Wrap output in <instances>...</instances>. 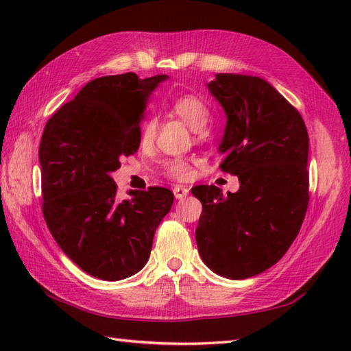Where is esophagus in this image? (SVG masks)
<instances>
[{
	"label": "esophagus",
	"instance_id": "34e87169",
	"mask_svg": "<svg viewBox=\"0 0 351 351\" xmlns=\"http://www.w3.org/2000/svg\"><path fill=\"white\" fill-rule=\"evenodd\" d=\"M173 192H174L176 199H184L189 195V189L184 186H176L173 189Z\"/></svg>",
	"mask_w": 351,
	"mask_h": 351
}]
</instances>
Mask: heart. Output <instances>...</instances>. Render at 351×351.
Wrapping results in <instances>:
<instances>
[{
	"mask_svg": "<svg viewBox=\"0 0 351 351\" xmlns=\"http://www.w3.org/2000/svg\"><path fill=\"white\" fill-rule=\"evenodd\" d=\"M171 111L192 127L197 137L205 136L204 127L210 120V108L205 99L196 97V95H183V97L177 98L171 104ZM155 132H156V120L151 117V119H147L141 127L142 143L152 142V139L155 137ZM164 173L174 180H186L190 177L192 168H190L187 159L174 158L165 161Z\"/></svg>",
	"mask_w": 351,
	"mask_h": 351,
	"instance_id": "heart-1",
	"label": "heart"
}]
</instances>
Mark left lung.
Returning a JSON list of instances; mask_svg holds the SVG:
<instances>
[{
	"instance_id": "8db88e82",
	"label": "left lung",
	"mask_w": 351,
	"mask_h": 351,
	"mask_svg": "<svg viewBox=\"0 0 351 351\" xmlns=\"http://www.w3.org/2000/svg\"><path fill=\"white\" fill-rule=\"evenodd\" d=\"M208 89L227 115L219 167L240 189H192L202 202L197 250L215 274L244 280L277 263L299 234L309 204V136L300 112L267 80L218 73Z\"/></svg>"
}]
</instances>
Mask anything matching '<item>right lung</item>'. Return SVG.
I'll return each instance as SVG.
<instances>
[{
  "instance_id": "add662e5",
  "label": "right lung",
  "mask_w": 351,
  "mask_h": 351,
  "mask_svg": "<svg viewBox=\"0 0 351 351\" xmlns=\"http://www.w3.org/2000/svg\"><path fill=\"white\" fill-rule=\"evenodd\" d=\"M167 74L104 76L48 120L39 145L42 212L52 237L86 274L119 281L149 259L155 230L171 209L165 187L130 190L119 200L111 173L139 149L149 95Z\"/></svg>"
}]
</instances>
